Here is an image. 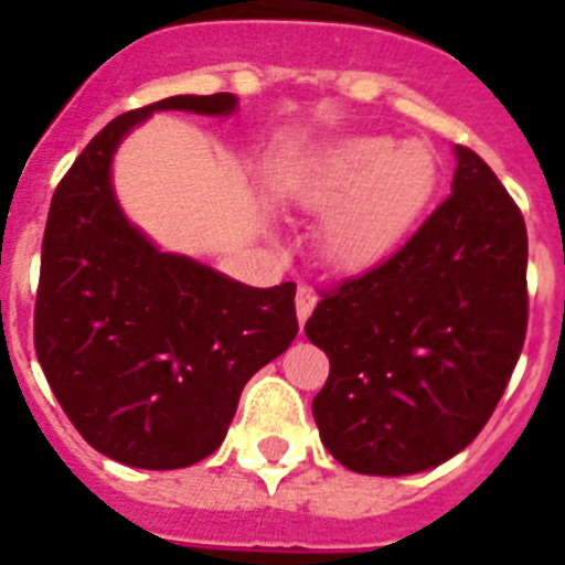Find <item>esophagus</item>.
I'll return each mask as SVG.
<instances>
[{"mask_svg": "<svg viewBox=\"0 0 565 565\" xmlns=\"http://www.w3.org/2000/svg\"><path fill=\"white\" fill-rule=\"evenodd\" d=\"M317 308V291L308 286H299L297 291V317H299V326H306V319L311 317V311Z\"/></svg>", "mask_w": 565, "mask_h": 565, "instance_id": "1", "label": "esophagus"}]
</instances>
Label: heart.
I'll return each instance as SVG.
<instances>
[{
    "mask_svg": "<svg viewBox=\"0 0 565 565\" xmlns=\"http://www.w3.org/2000/svg\"><path fill=\"white\" fill-rule=\"evenodd\" d=\"M438 158L430 143L391 135L348 138L311 169L299 201L328 214L322 257L342 274L373 271L402 248L430 206Z\"/></svg>",
    "mask_w": 565,
    "mask_h": 565,
    "instance_id": "1",
    "label": "heart"
}]
</instances>
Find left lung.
Segmentation results:
<instances>
[{
    "label": "left lung",
    "mask_w": 565,
    "mask_h": 565,
    "mask_svg": "<svg viewBox=\"0 0 565 565\" xmlns=\"http://www.w3.org/2000/svg\"><path fill=\"white\" fill-rule=\"evenodd\" d=\"M452 194L373 271L322 294L306 333L331 359L319 438L362 476H413L467 447L526 337V223L495 172L456 147Z\"/></svg>",
    "instance_id": "left-lung-1"
}]
</instances>
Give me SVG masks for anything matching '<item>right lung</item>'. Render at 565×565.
Masks as SVG:
<instances>
[{
  "label": "right lung",
  "instance_id": "obj_1",
  "mask_svg": "<svg viewBox=\"0 0 565 565\" xmlns=\"http://www.w3.org/2000/svg\"><path fill=\"white\" fill-rule=\"evenodd\" d=\"M228 118L237 96H172L109 121L50 203L36 356L50 391L102 456L178 469L226 438L248 379L297 337L294 282L252 288L163 252L115 198L113 161L152 113Z\"/></svg>",
  "mask_w": 565,
  "mask_h": 565
}]
</instances>
